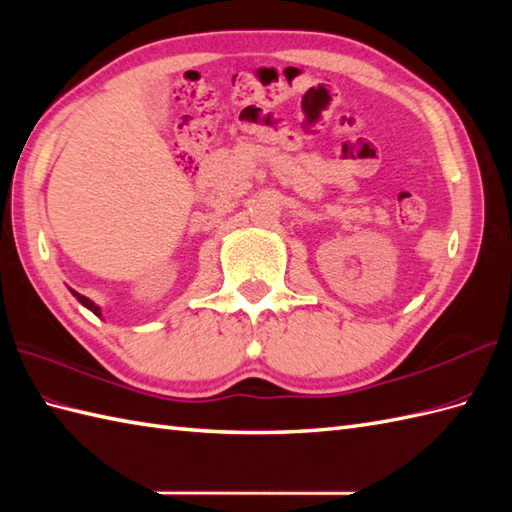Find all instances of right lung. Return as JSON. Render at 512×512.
I'll use <instances>...</instances> for the list:
<instances>
[{
    "mask_svg": "<svg viewBox=\"0 0 512 512\" xmlns=\"http://www.w3.org/2000/svg\"><path fill=\"white\" fill-rule=\"evenodd\" d=\"M74 295H76V299H79L81 303H83V306L85 308H88V310H92L94 314H96V317H101V308L99 306H96V303H92L88 297H83V295H79V292H74Z\"/></svg>",
    "mask_w": 512,
    "mask_h": 512,
    "instance_id": "1",
    "label": "right lung"
}]
</instances>
